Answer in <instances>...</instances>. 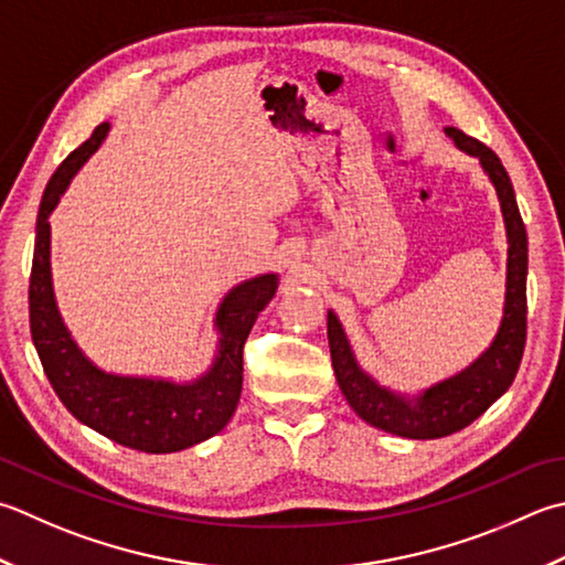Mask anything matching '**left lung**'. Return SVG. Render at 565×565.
<instances>
[{"label": "left lung", "mask_w": 565, "mask_h": 565, "mask_svg": "<svg viewBox=\"0 0 565 565\" xmlns=\"http://www.w3.org/2000/svg\"><path fill=\"white\" fill-rule=\"evenodd\" d=\"M446 135L458 143V149L478 157L484 173L490 175L500 198L507 242H510L504 316L492 345L468 370L408 399L380 386L367 372H362L338 316L328 311L330 358H333L335 380L348 404L370 426L414 440L450 436L488 412L514 382L526 342V227L519 215L510 173L504 171L500 157L482 141L462 135L456 127H446Z\"/></svg>", "instance_id": "obj_1"}]
</instances>
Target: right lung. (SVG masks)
<instances>
[{
  "instance_id": "add662e5",
  "label": "right lung",
  "mask_w": 565,
  "mask_h": 565,
  "mask_svg": "<svg viewBox=\"0 0 565 565\" xmlns=\"http://www.w3.org/2000/svg\"><path fill=\"white\" fill-rule=\"evenodd\" d=\"M107 129V121L95 127L93 137L68 153L43 191L29 281L31 340L53 392L77 422L131 450L175 452L220 434L235 414L242 392V352L254 320L276 294L279 276H254L223 298L215 313L217 355L203 377L193 382L121 377L87 360L55 306L49 215L77 169L103 143Z\"/></svg>"
}]
</instances>
